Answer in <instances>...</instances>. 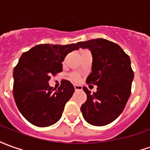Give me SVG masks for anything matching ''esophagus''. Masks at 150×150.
Here are the masks:
<instances>
[{
    "label": "esophagus",
    "instance_id": "1",
    "mask_svg": "<svg viewBox=\"0 0 150 150\" xmlns=\"http://www.w3.org/2000/svg\"><path fill=\"white\" fill-rule=\"evenodd\" d=\"M74 87H75V91H79V90H82V86H81V85L75 84V85H74Z\"/></svg>",
    "mask_w": 150,
    "mask_h": 150
}]
</instances>
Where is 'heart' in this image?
I'll return each mask as SVG.
<instances>
[{
    "mask_svg": "<svg viewBox=\"0 0 150 150\" xmlns=\"http://www.w3.org/2000/svg\"><path fill=\"white\" fill-rule=\"evenodd\" d=\"M70 78H71V80H73V81H75V82H78L79 79H80V76H79V74H77V73H73V74H71V75Z\"/></svg>",
    "mask_w": 150,
    "mask_h": 150,
    "instance_id": "heart-1",
    "label": "heart"
}]
</instances>
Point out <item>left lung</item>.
Here are the masks:
<instances>
[{
	"instance_id": "left-lung-1",
	"label": "left lung",
	"mask_w": 150,
	"mask_h": 150,
	"mask_svg": "<svg viewBox=\"0 0 150 150\" xmlns=\"http://www.w3.org/2000/svg\"><path fill=\"white\" fill-rule=\"evenodd\" d=\"M77 45L91 51L92 72L86 83L98 86L93 93L83 88L87 100L81 112L93 126H106L120 116L131 95L134 79L131 59L120 46L103 38L79 42Z\"/></svg>"
}]
</instances>
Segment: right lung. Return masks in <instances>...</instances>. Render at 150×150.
Listing matches in <instances>:
<instances>
[{"instance_id":"1","label":"right lung","mask_w":150,"mask_h":150,"mask_svg":"<svg viewBox=\"0 0 150 150\" xmlns=\"http://www.w3.org/2000/svg\"><path fill=\"white\" fill-rule=\"evenodd\" d=\"M78 49L77 43L39 44L20 57L13 72V95L20 113L31 124L46 127L62 117L75 88L69 80L62 79L55 89L48 81L52 75L62 72V62L67 54Z\"/></svg>"}]
</instances>
